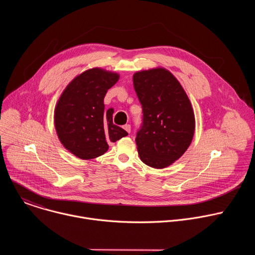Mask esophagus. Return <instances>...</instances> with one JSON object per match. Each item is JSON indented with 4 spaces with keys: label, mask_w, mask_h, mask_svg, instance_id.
Masks as SVG:
<instances>
[{
    "label": "esophagus",
    "mask_w": 255,
    "mask_h": 255,
    "mask_svg": "<svg viewBox=\"0 0 255 255\" xmlns=\"http://www.w3.org/2000/svg\"><path fill=\"white\" fill-rule=\"evenodd\" d=\"M123 128L128 132V133H130L131 132V126L129 125V124H126V125H124L123 126Z\"/></svg>",
    "instance_id": "1"
}]
</instances>
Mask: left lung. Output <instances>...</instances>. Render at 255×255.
Masks as SVG:
<instances>
[{
	"mask_svg": "<svg viewBox=\"0 0 255 255\" xmlns=\"http://www.w3.org/2000/svg\"><path fill=\"white\" fill-rule=\"evenodd\" d=\"M133 85L143 112L135 139L139 157L153 168L169 166L187 151L194 137L191 101L176 78L163 67L135 72Z\"/></svg>",
	"mask_w": 255,
	"mask_h": 255,
	"instance_id": "8db88e82",
	"label": "left lung"
}]
</instances>
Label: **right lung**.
Listing matches in <instances>:
<instances>
[{
	"label": "right lung",
	"mask_w": 255,
	"mask_h": 255,
	"mask_svg": "<svg viewBox=\"0 0 255 255\" xmlns=\"http://www.w3.org/2000/svg\"><path fill=\"white\" fill-rule=\"evenodd\" d=\"M119 78L117 72L90 68L72 80L60 95L54 109L55 130L64 148L77 157H99L109 149V142L128 135L113 124L112 109L105 112L104 98Z\"/></svg>",
	"instance_id": "1"
}]
</instances>
